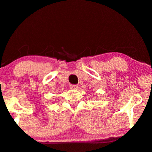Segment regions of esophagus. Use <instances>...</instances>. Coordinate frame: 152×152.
<instances>
[{
  "instance_id": "obj_1",
  "label": "esophagus",
  "mask_w": 152,
  "mask_h": 152,
  "mask_svg": "<svg viewBox=\"0 0 152 152\" xmlns=\"http://www.w3.org/2000/svg\"><path fill=\"white\" fill-rule=\"evenodd\" d=\"M78 86L77 85H71L70 86V88L71 89H77Z\"/></svg>"
}]
</instances>
